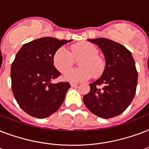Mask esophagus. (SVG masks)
Listing matches in <instances>:
<instances>
[{"label":"esophagus","instance_id":"1","mask_svg":"<svg viewBox=\"0 0 149 149\" xmlns=\"http://www.w3.org/2000/svg\"><path fill=\"white\" fill-rule=\"evenodd\" d=\"M78 85L77 83H74V82H71V87H76Z\"/></svg>","mask_w":149,"mask_h":149}]
</instances>
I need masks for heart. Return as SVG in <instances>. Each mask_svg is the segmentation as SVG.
I'll use <instances>...</instances> for the list:
<instances>
[{
	"instance_id": "heart-1",
	"label": "heart",
	"mask_w": 149,
	"mask_h": 149,
	"mask_svg": "<svg viewBox=\"0 0 149 149\" xmlns=\"http://www.w3.org/2000/svg\"><path fill=\"white\" fill-rule=\"evenodd\" d=\"M96 47L91 42H81L71 47V51L65 47H60L53 56L54 67L61 73H66L74 64V58L80 57L78 65L80 68L69 71L64 76L66 80L81 81L87 80L93 75L98 78L106 69V61L99 55Z\"/></svg>"
}]
</instances>
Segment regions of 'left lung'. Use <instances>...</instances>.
<instances>
[{"label":"left lung","instance_id":"8db88e82","mask_svg":"<svg viewBox=\"0 0 149 149\" xmlns=\"http://www.w3.org/2000/svg\"><path fill=\"white\" fill-rule=\"evenodd\" d=\"M102 49L106 69L97 81L89 84L84 95L88 109L99 117L109 119L122 113L132 102L138 84V71L131 53L119 42L107 38L88 40ZM103 85L102 89L99 86Z\"/></svg>","mask_w":149,"mask_h":149}]
</instances>
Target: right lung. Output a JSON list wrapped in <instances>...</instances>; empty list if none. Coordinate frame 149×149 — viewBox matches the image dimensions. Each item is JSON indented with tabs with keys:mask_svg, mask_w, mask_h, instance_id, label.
<instances>
[{
	"mask_svg": "<svg viewBox=\"0 0 149 149\" xmlns=\"http://www.w3.org/2000/svg\"><path fill=\"white\" fill-rule=\"evenodd\" d=\"M71 40L42 37L25 43L11 64V88L19 107L36 118H46L57 110L71 85L52 84L61 75L53 63L57 49Z\"/></svg>",
	"mask_w": 149,
	"mask_h": 149,
	"instance_id": "1",
	"label": "right lung"
}]
</instances>
